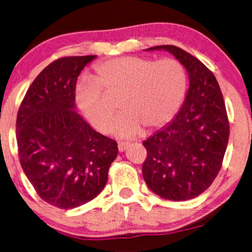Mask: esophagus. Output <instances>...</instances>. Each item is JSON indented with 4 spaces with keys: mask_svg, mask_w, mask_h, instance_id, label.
<instances>
[{
    "mask_svg": "<svg viewBox=\"0 0 252 252\" xmlns=\"http://www.w3.org/2000/svg\"><path fill=\"white\" fill-rule=\"evenodd\" d=\"M129 147L128 143H119V151L120 152H124Z\"/></svg>",
    "mask_w": 252,
    "mask_h": 252,
    "instance_id": "34e87169",
    "label": "esophagus"
}]
</instances>
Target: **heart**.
Segmentation results:
<instances>
[{
	"instance_id": "heart-1",
	"label": "heart",
	"mask_w": 252,
	"mask_h": 252,
	"mask_svg": "<svg viewBox=\"0 0 252 252\" xmlns=\"http://www.w3.org/2000/svg\"><path fill=\"white\" fill-rule=\"evenodd\" d=\"M94 79L80 83L75 99L85 119L101 133L109 131L114 107L105 93L122 95L123 114L113 124L112 131L120 138H133L143 128L157 130L168 124L186 99L188 77L175 59L156 60L123 56L101 63Z\"/></svg>"
}]
</instances>
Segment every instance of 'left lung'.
<instances>
[{"instance_id": "obj_1", "label": "left lung", "mask_w": 252, "mask_h": 252, "mask_svg": "<svg viewBox=\"0 0 252 252\" xmlns=\"http://www.w3.org/2000/svg\"><path fill=\"white\" fill-rule=\"evenodd\" d=\"M166 50L181 62L189 89L177 115L143 145L147 158L143 177L161 198L192 199L209 188L221 168L229 138L222 93L216 77L198 59L176 46L145 49Z\"/></svg>"}]
</instances>
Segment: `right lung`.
Wrapping results in <instances>:
<instances>
[{"instance_id":"1","label":"right lung","mask_w":252,"mask_h":252,"mask_svg":"<svg viewBox=\"0 0 252 252\" xmlns=\"http://www.w3.org/2000/svg\"><path fill=\"white\" fill-rule=\"evenodd\" d=\"M96 55L59 59L47 65L19 107V161L41 198L75 209L95 198L108 180L117 143L96 132L76 112V83Z\"/></svg>"}]
</instances>
